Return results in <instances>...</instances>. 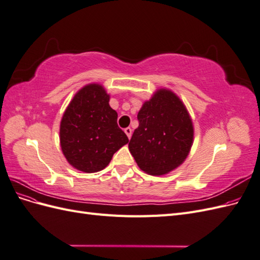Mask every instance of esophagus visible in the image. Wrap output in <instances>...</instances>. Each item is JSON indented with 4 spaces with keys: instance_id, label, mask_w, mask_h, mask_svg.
<instances>
[{
    "instance_id": "1",
    "label": "esophagus",
    "mask_w": 260,
    "mask_h": 260,
    "mask_svg": "<svg viewBox=\"0 0 260 260\" xmlns=\"http://www.w3.org/2000/svg\"><path fill=\"white\" fill-rule=\"evenodd\" d=\"M124 133H125V135H127V137L130 139V138H131V135H132L131 128H125V129H124Z\"/></svg>"
}]
</instances>
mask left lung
<instances>
[{
    "instance_id": "obj_1",
    "label": "left lung",
    "mask_w": 260,
    "mask_h": 260,
    "mask_svg": "<svg viewBox=\"0 0 260 260\" xmlns=\"http://www.w3.org/2000/svg\"><path fill=\"white\" fill-rule=\"evenodd\" d=\"M138 120L129 151L141 170L162 176L184 162L193 145L194 127L175 92L166 88L156 90L141 107Z\"/></svg>"
}]
</instances>
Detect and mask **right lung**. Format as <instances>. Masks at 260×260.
Here are the masks:
<instances>
[{
	"mask_svg": "<svg viewBox=\"0 0 260 260\" xmlns=\"http://www.w3.org/2000/svg\"><path fill=\"white\" fill-rule=\"evenodd\" d=\"M109 94L100 83L78 91L62 114L59 127L61 152L77 170H103L113 155L129 142L118 127V114L109 106Z\"/></svg>",
	"mask_w": 260,
	"mask_h": 260,
	"instance_id": "1",
	"label": "right lung"
}]
</instances>
